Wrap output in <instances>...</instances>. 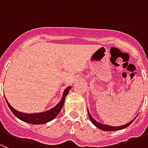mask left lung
I'll return each mask as SVG.
<instances>
[{
    "label": "left lung",
    "instance_id": "obj_1",
    "mask_svg": "<svg viewBox=\"0 0 148 148\" xmlns=\"http://www.w3.org/2000/svg\"><path fill=\"white\" fill-rule=\"evenodd\" d=\"M88 116H89V118H90V122H92L93 124H94V125L96 126L97 127H98L99 129H100V130H105V131H114V130H122V129H124L125 128V127H128L129 125H130V124L132 123L133 122H134V119L136 118V116L134 118V119H133V120H131L130 122H129L128 123H127L126 125H122V126H117V127H114V126H110L108 125H105V124H101L100 122H98L97 121H96L95 119H94L92 117V116L90 115V114L89 113L88 111Z\"/></svg>",
    "mask_w": 148,
    "mask_h": 148
}]
</instances>
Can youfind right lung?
Instances as JSON below:
<instances>
[{
	"instance_id": "obj_1",
	"label": "right lung",
	"mask_w": 148,
	"mask_h": 148,
	"mask_svg": "<svg viewBox=\"0 0 148 148\" xmlns=\"http://www.w3.org/2000/svg\"><path fill=\"white\" fill-rule=\"evenodd\" d=\"M71 86H69V87H67L65 89L60 101L54 107L46 110V111L41 113L25 114V113L20 112V111L15 110L14 108L10 106V104L8 102L7 99H6V97H5V99H6V103H7L9 108L12 110V112L13 113V114L17 118H18L21 120L23 121V122H27V123L29 124H32V125H42V124L47 123V122L53 120L58 115V114L60 112L61 109H62V108L63 107V105H64L66 96L69 94V90H71Z\"/></svg>"
}]
</instances>
